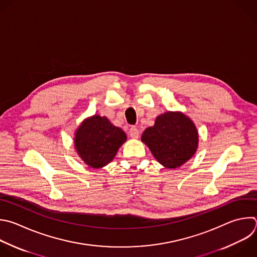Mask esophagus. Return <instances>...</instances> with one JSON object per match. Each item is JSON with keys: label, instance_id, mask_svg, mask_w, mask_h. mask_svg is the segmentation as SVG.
I'll list each match as a JSON object with an SVG mask.
<instances>
[{"label": "esophagus", "instance_id": "obj_1", "mask_svg": "<svg viewBox=\"0 0 257 257\" xmlns=\"http://www.w3.org/2000/svg\"><path fill=\"white\" fill-rule=\"evenodd\" d=\"M129 135H130V137L137 139L139 137V130L136 127H131L129 130Z\"/></svg>", "mask_w": 257, "mask_h": 257}]
</instances>
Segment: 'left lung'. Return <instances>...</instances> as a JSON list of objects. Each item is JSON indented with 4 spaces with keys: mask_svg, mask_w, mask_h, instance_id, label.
Here are the masks:
<instances>
[{
    "mask_svg": "<svg viewBox=\"0 0 257 257\" xmlns=\"http://www.w3.org/2000/svg\"><path fill=\"white\" fill-rule=\"evenodd\" d=\"M155 159L167 168H177L196 153L199 135L193 121L182 112H166L156 117L141 136Z\"/></svg>",
    "mask_w": 257,
    "mask_h": 257,
    "instance_id": "1",
    "label": "left lung"
}]
</instances>
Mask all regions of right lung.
I'll return each mask as SVG.
<instances>
[{
  "label": "right lung",
  "mask_w": 257,
  "mask_h": 257,
  "mask_svg": "<svg viewBox=\"0 0 257 257\" xmlns=\"http://www.w3.org/2000/svg\"><path fill=\"white\" fill-rule=\"evenodd\" d=\"M125 132L106 117L95 115L82 121L75 131L74 146L79 157L93 168L107 165L126 141Z\"/></svg>",
  "instance_id": "add662e5"
}]
</instances>
